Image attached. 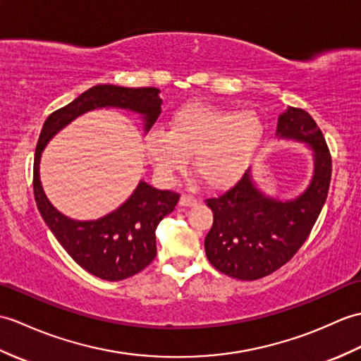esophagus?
I'll return each mask as SVG.
<instances>
[{
  "instance_id": "1",
  "label": "esophagus",
  "mask_w": 361,
  "mask_h": 361,
  "mask_svg": "<svg viewBox=\"0 0 361 361\" xmlns=\"http://www.w3.org/2000/svg\"><path fill=\"white\" fill-rule=\"evenodd\" d=\"M197 204V198L190 197V195H181L180 197V206L183 207H190Z\"/></svg>"
}]
</instances>
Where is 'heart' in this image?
Listing matches in <instances>:
<instances>
[{"label": "heart", "instance_id": "heart-1", "mask_svg": "<svg viewBox=\"0 0 361 361\" xmlns=\"http://www.w3.org/2000/svg\"><path fill=\"white\" fill-rule=\"evenodd\" d=\"M263 140L264 124L255 112L189 104L171 116L167 132L147 133L145 150L163 183L186 169L192 157L200 180L211 189H223L246 172Z\"/></svg>", "mask_w": 361, "mask_h": 361}]
</instances>
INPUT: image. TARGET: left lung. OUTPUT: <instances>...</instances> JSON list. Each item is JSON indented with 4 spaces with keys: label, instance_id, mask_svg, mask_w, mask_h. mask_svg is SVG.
<instances>
[{
    "label": "left lung",
    "instance_id": "1",
    "mask_svg": "<svg viewBox=\"0 0 361 361\" xmlns=\"http://www.w3.org/2000/svg\"><path fill=\"white\" fill-rule=\"evenodd\" d=\"M275 137L305 142L312 152V178L301 194L289 200L267 195L247 169L231 190L206 200L214 212L204 238L207 259L237 280L263 279L286 264L311 233L328 197L331 154L312 116L288 107L279 116Z\"/></svg>",
    "mask_w": 361,
    "mask_h": 361
}]
</instances>
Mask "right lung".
I'll use <instances>...</instances> for the list:
<instances>
[{
  "label": "right lung",
  "mask_w": 361,
  "mask_h": 361,
  "mask_svg": "<svg viewBox=\"0 0 361 361\" xmlns=\"http://www.w3.org/2000/svg\"><path fill=\"white\" fill-rule=\"evenodd\" d=\"M161 104L157 87L98 85L50 114L41 129L33 161V194L38 211L73 262L102 280L129 279L152 263L157 255V226L173 211L180 195L140 180L130 197L111 214L97 220H73L49 201L39 178L41 155L58 132L95 109H121L137 114L142 130L147 133L161 114Z\"/></svg>",
  "instance_id": "obj_1"
}]
</instances>
